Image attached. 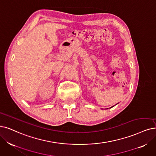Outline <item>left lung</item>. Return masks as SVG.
<instances>
[{"label":"left lung","mask_w":156,"mask_h":156,"mask_svg":"<svg viewBox=\"0 0 156 156\" xmlns=\"http://www.w3.org/2000/svg\"><path fill=\"white\" fill-rule=\"evenodd\" d=\"M113 106H114V105H113ZM113 106H112V107H111V108H113Z\"/></svg>","instance_id":"left-lung-1"}]
</instances>
